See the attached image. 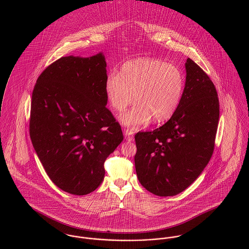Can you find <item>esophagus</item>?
Here are the masks:
<instances>
[{
	"label": "esophagus",
	"mask_w": 249,
	"mask_h": 249,
	"mask_svg": "<svg viewBox=\"0 0 249 249\" xmlns=\"http://www.w3.org/2000/svg\"><path fill=\"white\" fill-rule=\"evenodd\" d=\"M133 130H131V129H129V128H126L125 130H124V136H125V139L127 140V141H129V142H131V141H133Z\"/></svg>",
	"instance_id": "34e87169"
}]
</instances>
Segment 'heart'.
<instances>
[{
    "instance_id": "heart-1",
    "label": "heart",
    "mask_w": 249,
    "mask_h": 249,
    "mask_svg": "<svg viewBox=\"0 0 249 249\" xmlns=\"http://www.w3.org/2000/svg\"><path fill=\"white\" fill-rule=\"evenodd\" d=\"M108 103L117 111H124L134 101L137 104L122 115L121 121L136 128L150 122L170 120L179 107L185 76L176 65L152 57H139L124 63L121 72H110L106 79Z\"/></svg>"
}]
</instances>
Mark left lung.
Wrapping results in <instances>:
<instances>
[{
  "instance_id": "obj_1",
  "label": "left lung",
  "mask_w": 249,
  "mask_h": 249,
  "mask_svg": "<svg viewBox=\"0 0 249 249\" xmlns=\"http://www.w3.org/2000/svg\"><path fill=\"white\" fill-rule=\"evenodd\" d=\"M185 66L184 94L175 115L159 128L135 135L139 182L159 196L187 189L202 173L214 148L219 118L215 87L191 58Z\"/></svg>"
}]
</instances>
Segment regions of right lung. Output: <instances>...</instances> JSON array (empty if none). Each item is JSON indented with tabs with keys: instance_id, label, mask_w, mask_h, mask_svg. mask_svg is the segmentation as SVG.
I'll use <instances>...</instances> for the list:
<instances>
[{
	"instance_id": "obj_1",
	"label": "right lung",
	"mask_w": 249,
	"mask_h": 249,
	"mask_svg": "<svg viewBox=\"0 0 249 249\" xmlns=\"http://www.w3.org/2000/svg\"><path fill=\"white\" fill-rule=\"evenodd\" d=\"M107 62L103 53L64 56L48 66L33 92L30 135L48 177L77 196L95 191L105 162L124 139L106 106Z\"/></svg>"
}]
</instances>
